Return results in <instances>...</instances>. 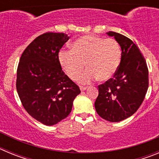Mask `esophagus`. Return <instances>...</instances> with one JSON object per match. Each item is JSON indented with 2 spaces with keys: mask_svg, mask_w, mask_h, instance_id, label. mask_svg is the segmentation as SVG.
Instances as JSON below:
<instances>
[{
  "mask_svg": "<svg viewBox=\"0 0 159 159\" xmlns=\"http://www.w3.org/2000/svg\"><path fill=\"white\" fill-rule=\"evenodd\" d=\"M80 91H85V90L88 88V87H85V86H80Z\"/></svg>",
  "mask_w": 159,
  "mask_h": 159,
  "instance_id": "obj_1",
  "label": "esophagus"
}]
</instances>
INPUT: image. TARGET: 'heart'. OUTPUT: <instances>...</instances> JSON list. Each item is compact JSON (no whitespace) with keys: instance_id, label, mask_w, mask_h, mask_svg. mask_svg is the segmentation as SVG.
Returning a JSON list of instances; mask_svg holds the SVG:
<instances>
[{"instance_id":"b5f03b06","label":"heart","mask_w":159,"mask_h":159,"mask_svg":"<svg viewBox=\"0 0 159 159\" xmlns=\"http://www.w3.org/2000/svg\"><path fill=\"white\" fill-rule=\"evenodd\" d=\"M122 58L121 48L114 39H104L93 35L78 38L71 43V51H60L59 60L68 77L88 84L99 78L100 81L109 80L117 72Z\"/></svg>"}]
</instances>
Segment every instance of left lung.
Instances as JSON below:
<instances>
[{"label": "left lung", "mask_w": 159, "mask_h": 159, "mask_svg": "<svg viewBox=\"0 0 159 159\" xmlns=\"http://www.w3.org/2000/svg\"><path fill=\"white\" fill-rule=\"evenodd\" d=\"M107 34L113 36L121 47V62L113 78L99 85L95 107L101 118L114 123L127 119L141 106L148 89V68L131 40L115 32Z\"/></svg>", "instance_id": "1"}]
</instances>
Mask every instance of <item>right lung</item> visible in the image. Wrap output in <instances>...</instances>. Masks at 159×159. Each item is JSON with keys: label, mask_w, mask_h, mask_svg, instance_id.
Masks as SVG:
<instances>
[{"label": "right lung", "mask_w": 159, "mask_h": 159, "mask_svg": "<svg viewBox=\"0 0 159 159\" xmlns=\"http://www.w3.org/2000/svg\"><path fill=\"white\" fill-rule=\"evenodd\" d=\"M69 36L46 32L22 53L16 73V90L26 111L37 121L52 126L71 111L80 88L65 75L59 52Z\"/></svg>", "instance_id": "obj_1"}]
</instances>
